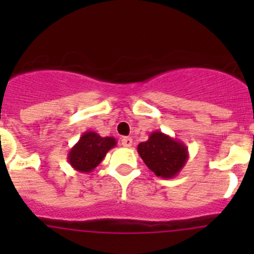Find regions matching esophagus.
<instances>
[{"mask_svg": "<svg viewBox=\"0 0 254 254\" xmlns=\"http://www.w3.org/2000/svg\"><path fill=\"white\" fill-rule=\"evenodd\" d=\"M121 142H122V145L125 147H131L132 146V138L131 137H123L122 140H121Z\"/></svg>", "mask_w": 254, "mask_h": 254, "instance_id": "34e87169", "label": "esophagus"}]
</instances>
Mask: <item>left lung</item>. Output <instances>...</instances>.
<instances>
[{
    "mask_svg": "<svg viewBox=\"0 0 254 254\" xmlns=\"http://www.w3.org/2000/svg\"><path fill=\"white\" fill-rule=\"evenodd\" d=\"M137 151L155 176L167 179L178 176L188 160L185 143L160 131L151 132L149 140L138 143Z\"/></svg>",
    "mask_w": 254,
    "mask_h": 254,
    "instance_id": "obj_1",
    "label": "left lung"
}]
</instances>
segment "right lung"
Wrapping results in <instances>:
<instances>
[{
  "label": "right lung",
  "instance_id": "1",
  "mask_svg": "<svg viewBox=\"0 0 254 254\" xmlns=\"http://www.w3.org/2000/svg\"><path fill=\"white\" fill-rule=\"evenodd\" d=\"M117 145L114 137H102L94 131H86L68 151L69 165L80 173H90Z\"/></svg>",
  "mask_w": 254,
  "mask_h": 254
}]
</instances>
